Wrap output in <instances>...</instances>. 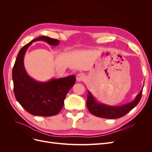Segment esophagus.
Masks as SVG:
<instances>
[{
    "mask_svg": "<svg viewBox=\"0 0 152 152\" xmlns=\"http://www.w3.org/2000/svg\"><path fill=\"white\" fill-rule=\"evenodd\" d=\"M86 79V75L84 74L83 73H80L79 74H77L76 77V79L78 82H81L84 80Z\"/></svg>",
    "mask_w": 152,
    "mask_h": 152,
    "instance_id": "obj_1",
    "label": "esophagus"
}]
</instances>
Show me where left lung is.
I'll use <instances>...</instances> for the list:
<instances>
[{
  "label": "left lung",
  "instance_id": "left-lung-1",
  "mask_svg": "<svg viewBox=\"0 0 152 152\" xmlns=\"http://www.w3.org/2000/svg\"><path fill=\"white\" fill-rule=\"evenodd\" d=\"M142 89L132 102L121 106H110L98 102L92 95L89 91H87V107L94 115L104 118H117L126 115L138 104L142 96Z\"/></svg>",
  "mask_w": 152,
  "mask_h": 152
}]
</instances>
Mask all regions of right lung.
<instances>
[{
  "label": "right lung",
  "mask_w": 152,
  "mask_h": 152,
  "mask_svg": "<svg viewBox=\"0 0 152 152\" xmlns=\"http://www.w3.org/2000/svg\"><path fill=\"white\" fill-rule=\"evenodd\" d=\"M45 41L51 45H58L59 41L46 36L32 40L18 53L12 68L14 93L22 107L33 115L50 117L58 114L62 109L68 92L75 82V75L48 82L34 80L27 73L24 66V56L32 42Z\"/></svg>",
  "instance_id": "add662e5"
}]
</instances>
